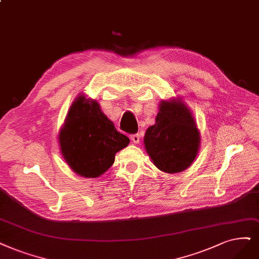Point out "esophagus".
Masks as SVG:
<instances>
[{
    "label": "esophagus",
    "mask_w": 259,
    "mask_h": 259,
    "mask_svg": "<svg viewBox=\"0 0 259 259\" xmlns=\"http://www.w3.org/2000/svg\"><path fill=\"white\" fill-rule=\"evenodd\" d=\"M140 139H141V137H140L139 133H136V135H132L131 136V141L135 143V144H139Z\"/></svg>",
    "instance_id": "esophagus-1"
}]
</instances>
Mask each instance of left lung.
Wrapping results in <instances>:
<instances>
[{
	"label": "left lung",
	"mask_w": 259,
	"mask_h": 259,
	"mask_svg": "<svg viewBox=\"0 0 259 259\" xmlns=\"http://www.w3.org/2000/svg\"><path fill=\"white\" fill-rule=\"evenodd\" d=\"M199 131L189 108L180 98L162 100L156 123L145 133L147 154L160 170L179 173L191 166L199 149Z\"/></svg>",
	"instance_id": "8db88e82"
}]
</instances>
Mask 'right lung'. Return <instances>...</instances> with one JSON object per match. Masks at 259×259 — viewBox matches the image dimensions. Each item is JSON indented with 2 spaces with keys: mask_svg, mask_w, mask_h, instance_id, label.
Wrapping results in <instances>:
<instances>
[{
  "mask_svg": "<svg viewBox=\"0 0 259 259\" xmlns=\"http://www.w3.org/2000/svg\"><path fill=\"white\" fill-rule=\"evenodd\" d=\"M59 142L62 155L74 173L96 178L112 166L115 154L127 147L130 140L116 130L97 101L81 95L70 107Z\"/></svg>",
  "mask_w": 259,
  "mask_h": 259,
  "instance_id": "add662e5",
  "label": "right lung"
}]
</instances>
